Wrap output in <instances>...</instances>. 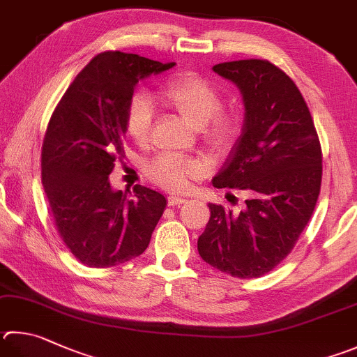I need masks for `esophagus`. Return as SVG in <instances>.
<instances>
[{
    "mask_svg": "<svg viewBox=\"0 0 357 357\" xmlns=\"http://www.w3.org/2000/svg\"><path fill=\"white\" fill-rule=\"evenodd\" d=\"M185 201H187V199H185L184 197L170 195V197H168V206H179V204H184Z\"/></svg>",
    "mask_w": 357,
    "mask_h": 357,
    "instance_id": "obj_1",
    "label": "esophagus"
}]
</instances>
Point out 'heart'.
Wrapping results in <instances>:
<instances>
[{
  "instance_id": "obj_1",
  "label": "heart",
  "mask_w": 357,
  "mask_h": 357,
  "mask_svg": "<svg viewBox=\"0 0 357 357\" xmlns=\"http://www.w3.org/2000/svg\"><path fill=\"white\" fill-rule=\"evenodd\" d=\"M159 98L193 126L201 128L206 145L222 153L234 142L241 129L237 115L222 111V95L209 81L193 73L178 75L159 90ZM154 107L144 95H135L126 111V132L135 144L150 140ZM204 165L199 160L181 156H159L148 165V174L167 190H184L190 179L199 178Z\"/></svg>"
}]
</instances>
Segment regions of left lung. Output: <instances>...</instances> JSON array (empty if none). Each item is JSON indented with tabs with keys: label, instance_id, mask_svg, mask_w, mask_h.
I'll return each mask as SVG.
<instances>
[{
	"label": "left lung",
	"instance_id": "1",
	"mask_svg": "<svg viewBox=\"0 0 357 357\" xmlns=\"http://www.w3.org/2000/svg\"><path fill=\"white\" fill-rule=\"evenodd\" d=\"M212 70L236 84L245 106L241 137L212 184L250 198L238 213L209 203L198 252L213 268L250 280L284 261L306 228L320 193L321 146L306 101L281 68L246 59Z\"/></svg>",
	"mask_w": 357,
	"mask_h": 357
}]
</instances>
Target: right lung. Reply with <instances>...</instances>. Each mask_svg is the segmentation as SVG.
<instances>
[{"label":"right lung","mask_w":357,"mask_h":357,"mask_svg":"<svg viewBox=\"0 0 357 357\" xmlns=\"http://www.w3.org/2000/svg\"><path fill=\"white\" fill-rule=\"evenodd\" d=\"M174 67L137 54L106 51L70 84L42 145V184L57 232L92 268L125 264L146 250L164 213L162 193L135 185L134 198L114 190L109 174L121 158L126 111L139 81Z\"/></svg>","instance_id":"1"}]
</instances>
